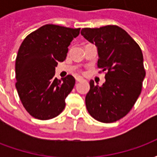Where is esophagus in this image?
I'll list each match as a JSON object with an SVG mask.
<instances>
[{
  "label": "esophagus",
  "mask_w": 157,
  "mask_h": 157,
  "mask_svg": "<svg viewBox=\"0 0 157 157\" xmlns=\"http://www.w3.org/2000/svg\"><path fill=\"white\" fill-rule=\"evenodd\" d=\"M75 80H76V82H83V81H84V79L82 78V77H80V76L76 77V78H75Z\"/></svg>",
  "instance_id": "34e87169"
}]
</instances>
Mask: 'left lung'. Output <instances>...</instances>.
<instances>
[{
	"instance_id": "left-lung-1",
	"label": "left lung",
	"mask_w": 157,
	"mask_h": 157,
	"mask_svg": "<svg viewBox=\"0 0 157 157\" xmlns=\"http://www.w3.org/2000/svg\"><path fill=\"white\" fill-rule=\"evenodd\" d=\"M82 35L98 48V67L105 73L102 86L90 81L86 96V109L92 118L113 123L124 117L141 92L145 76L143 55L138 44L118 26L85 28Z\"/></svg>"
}]
</instances>
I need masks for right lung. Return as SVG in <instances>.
Here are the masks:
<instances>
[{"instance_id":"1","label":"right lung","mask_w":157,"mask_h":157,"mask_svg":"<svg viewBox=\"0 0 157 157\" xmlns=\"http://www.w3.org/2000/svg\"><path fill=\"white\" fill-rule=\"evenodd\" d=\"M80 29L46 24L23 40L16 59V88L20 100L33 118L48 120L58 116L65 107L75 78L55 76L58 62L64 61L71 42Z\"/></svg>"}]
</instances>
